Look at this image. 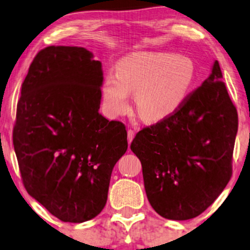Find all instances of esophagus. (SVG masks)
Returning a JSON list of instances; mask_svg holds the SVG:
<instances>
[{
  "label": "esophagus",
  "mask_w": 250,
  "mask_h": 250,
  "mask_svg": "<svg viewBox=\"0 0 250 250\" xmlns=\"http://www.w3.org/2000/svg\"><path fill=\"white\" fill-rule=\"evenodd\" d=\"M135 136V132L133 131V129H128L127 131V140H128V143H131L133 141V139H134Z\"/></svg>",
  "instance_id": "1"
}]
</instances>
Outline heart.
Segmentation results:
<instances>
[{
  "label": "heart",
  "mask_w": 250,
  "mask_h": 250,
  "mask_svg": "<svg viewBox=\"0 0 250 250\" xmlns=\"http://www.w3.org/2000/svg\"><path fill=\"white\" fill-rule=\"evenodd\" d=\"M196 78V63L187 56L152 51L129 53L118 61L116 74L105 75L102 99L109 114L117 117L129 110L133 92L139 115L146 122H160L182 107Z\"/></svg>",
  "instance_id": "obj_1"
}]
</instances>
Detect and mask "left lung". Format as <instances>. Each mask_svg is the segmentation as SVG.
I'll return each instance as SVG.
<instances>
[{"mask_svg": "<svg viewBox=\"0 0 250 250\" xmlns=\"http://www.w3.org/2000/svg\"><path fill=\"white\" fill-rule=\"evenodd\" d=\"M222 78L215 60L175 114L141 129L131 143L149 203L167 220L200 215L230 181L238 114Z\"/></svg>", "mask_w": 250, "mask_h": 250, "instance_id": "1", "label": "left lung"}]
</instances>
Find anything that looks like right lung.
Wrapping results in <instances>:
<instances>
[{"instance_id":"obj_1","label":"right lung","mask_w":250,"mask_h":250,"mask_svg":"<svg viewBox=\"0 0 250 250\" xmlns=\"http://www.w3.org/2000/svg\"><path fill=\"white\" fill-rule=\"evenodd\" d=\"M78 46L40 51L21 85L13 146L27 192L63 222L98 216L127 150L121 122L100 112L104 71Z\"/></svg>"}]
</instances>
